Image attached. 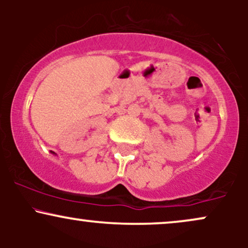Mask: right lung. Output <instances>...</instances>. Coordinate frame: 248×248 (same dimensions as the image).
<instances>
[{
	"instance_id": "add662e5",
	"label": "right lung",
	"mask_w": 248,
	"mask_h": 248,
	"mask_svg": "<svg viewBox=\"0 0 248 248\" xmlns=\"http://www.w3.org/2000/svg\"><path fill=\"white\" fill-rule=\"evenodd\" d=\"M51 153H52V154H55V155H56V153H53V152H51Z\"/></svg>"
}]
</instances>
